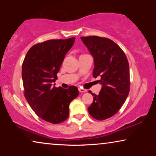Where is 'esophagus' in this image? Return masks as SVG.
I'll return each mask as SVG.
<instances>
[{
    "label": "esophagus",
    "mask_w": 156,
    "mask_h": 156,
    "mask_svg": "<svg viewBox=\"0 0 156 156\" xmlns=\"http://www.w3.org/2000/svg\"><path fill=\"white\" fill-rule=\"evenodd\" d=\"M79 91H80V92H82V93L87 92L86 89H83V88H79Z\"/></svg>",
    "instance_id": "34e87169"
}]
</instances>
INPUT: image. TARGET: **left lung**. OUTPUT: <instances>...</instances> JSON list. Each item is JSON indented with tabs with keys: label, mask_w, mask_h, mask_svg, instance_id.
<instances>
[{
	"label": "left lung",
	"mask_w": 156,
	"mask_h": 156,
	"mask_svg": "<svg viewBox=\"0 0 156 156\" xmlns=\"http://www.w3.org/2000/svg\"><path fill=\"white\" fill-rule=\"evenodd\" d=\"M81 40L94 58L93 76L99 77L97 82L101 84L99 94L91 93L94 101L88 107L89 113L97 120H105L119 112L129 95V62L112 40L98 36L81 37Z\"/></svg>",
	"instance_id": "1"
}]
</instances>
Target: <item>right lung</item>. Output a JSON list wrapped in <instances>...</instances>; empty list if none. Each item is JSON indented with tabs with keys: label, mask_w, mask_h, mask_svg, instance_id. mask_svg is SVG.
Returning a JSON list of instances; mask_svg holds the SVG:
<instances>
[{
	"label": "right lung",
	"mask_w": 156,
	"mask_h": 156,
	"mask_svg": "<svg viewBox=\"0 0 156 156\" xmlns=\"http://www.w3.org/2000/svg\"><path fill=\"white\" fill-rule=\"evenodd\" d=\"M74 40L71 37L36 44L27 52L22 65L25 99L40 118L54 124L68 118L69 104L79 95L75 86L67 89L52 86Z\"/></svg>",
	"instance_id": "obj_1"
}]
</instances>
